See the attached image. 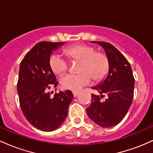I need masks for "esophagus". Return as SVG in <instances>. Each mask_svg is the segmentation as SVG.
I'll list each match as a JSON object with an SVG mask.
<instances>
[{
	"mask_svg": "<svg viewBox=\"0 0 153 153\" xmlns=\"http://www.w3.org/2000/svg\"><path fill=\"white\" fill-rule=\"evenodd\" d=\"M73 94L74 97H76V96L79 94V92H77V91H73Z\"/></svg>",
	"mask_w": 153,
	"mask_h": 153,
	"instance_id": "1",
	"label": "esophagus"
}]
</instances>
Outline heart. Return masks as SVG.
Masks as SVG:
<instances>
[{
  "mask_svg": "<svg viewBox=\"0 0 153 153\" xmlns=\"http://www.w3.org/2000/svg\"><path fill=\"white\" fill-rule=\"evenodd\" d=\"M96 48L87 45H75L63 50V53L71 62L80 61L78 74H68L61 78L63 88L71 91H79L91 82L103 80L109 71V60L106 53L96 51ZM50 66L56 75H61L67 71L68 62L58 54L50 56Z\"/></svg>",
  "mask_w": 153,
  "mask_h": 153,
  "instance_id": "heart-1",
  "label": "heart"
}]
</instances>
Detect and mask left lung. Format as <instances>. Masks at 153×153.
<instances>
[{
	"mask_svg": "<svg viewBox=\"0 0 153 153\" xmlns=\"http://www.w3.org/2000/svg\"><path fill=\"white\" fill-rule=\"evenodd\" d=\"M104 49L109 60L106 80L93 87L98 94H91V103L87 114L100 127H114L122 122L128 112L134 97V78L129 62L111 44L92 42ZM106 96L103 101L102 99Z\"/></svg>",
	"mask_w": 153,
	"mask_h": 153,
	"instance_id": "obj_1",
	"label": "left lung"
}]
</instances>
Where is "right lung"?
Here are the masks:
<instances>
[{
    "label": "right lung",
    "instance_id": "right-lung-1",
    "mask_svg": "<svg viewBox=\"0 0 153 153\" xmlns=\"http://www.w3.org/2000/svg\"><path fill=\"white\" fill-rule=\"evenodd\" d=\"M64 43L39 42L20 64L17 91L21 108L28 122L42 131H54L62 124L73 99L69 90L55 93L54 97L48 93L58 84L50 66L51 54Z\"/></svg>",
    "mask_w": 153,
    "mask_h": 153
}]
</instances>
